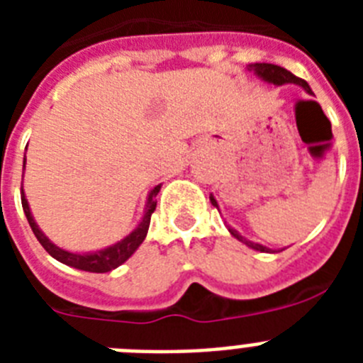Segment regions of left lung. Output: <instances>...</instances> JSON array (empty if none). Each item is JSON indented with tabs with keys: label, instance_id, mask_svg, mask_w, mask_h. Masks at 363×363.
I'll return each mask as SVG.
<instances>
[{
	"label": "left lung",
	"instance_id": "1",
	"mask_svg": "<svg viewBox=\"0 0 363 363\" xmlns=\"http://www.w3.org/2000/svg\"><path fill=\"white\" fill-rule=\"evenodd\" d=\"M247 70H251V72H255V76H258L262 82L265 83H271V85H289V83H293V85H298L301 86L303 91L307 92V94H313V91H311L309 83L306 82V79L301 78H296L293 72H289L287 69H284V67H278V65H272V63H251V65H247ZM211 203L216 207L218 211H220V207H218V201L216 198L211 194ZM227 229H229V233L233 234L234 238L238 240V242L245 243L247 247H251V249H255V251H259V252H280L284 251V249H269V247L262 245V243L258 242H252V240H247L245 236H242V234L238 233L236 229H233L230 225H227Z\"/></svg>",
	"mask_w": 363,
	"mask_h": 363
}]
</instances>
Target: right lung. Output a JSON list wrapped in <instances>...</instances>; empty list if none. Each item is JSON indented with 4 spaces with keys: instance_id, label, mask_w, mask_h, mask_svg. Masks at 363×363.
Segmentation results:
<instances>
[{
    "instance_id": "right-lung-1",
    "label": "right lung",
    "mask_w": 363,
    "mask_h": 363,
    "mask_svg": "<svg viewBox=\"0 0 363 363\" xmlns=\"http://www.w3.org/2000/svg\"><path fill=\"white\" fill-rule=\"evenodd\" d=\"M25 162H27V158H23V169H25ZM160 189H162V184L156 185V187L149 192L142 220H140V223H138V225L134 227L127 236H125V238H121L120 242L116 243H112V245L105 247V249H99V251H89V252L67 251V249H62V247H57L56 243L50 242V240L45 236L43 230L40 229V225L36 223L34 216H32L23 187H21V205H23V213L25 216H27L32 233H34L38 242L43 245L45 251L49 252L52 258H56L57 262H62V264L69 265V267L79 269V271L108 272L112 271V269L120 267L121 264H125V262H127L134 252H136L138 247L143 243V240H145L147 236V230H149L150 216H152L154 209H156V200H154V198H156V194L160 192Z\"/></svg>"
}]
</instances>
